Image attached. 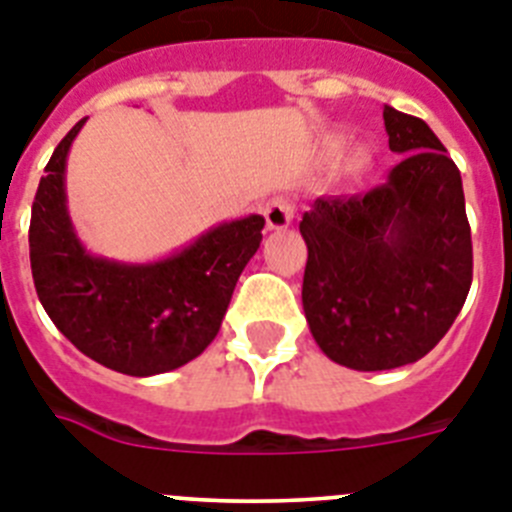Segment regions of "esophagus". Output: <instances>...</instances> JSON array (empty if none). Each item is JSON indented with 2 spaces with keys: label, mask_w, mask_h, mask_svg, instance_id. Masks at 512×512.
Segmentation results:
<instances>
[{
  "label": "esophagus",
  "mask_w": 512,
  "mask_h": 512,
  "mask_svg": "<svg viewBox=\"0 0 512 512\" xmlns=\"http://www.w3.org/2000/svg\"><path fill=\"white\" fill-rule=\"evenodd\" d=\"M262 213H265V224H268L270 231H283L291 226L296 208H293V203L288 201V198L275 195V198H270V201L265 203Z\"/></svg>",
  "instance_id": "obj_1"
}]
</instances>
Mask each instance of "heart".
<instances>
[{"instance_id":"heart-1","label":"heart","mask_w":512,"mask_h":512,"mask_svg":"<svg viewBox=\"0 0 512 512\" xmlns=\"http://www.w3.org/2000/svg\"><path fill=\"white\" fill-rule=\"evenodd\" d=\"M340 149H342V146H340V141H335V144L330 146V151H332V154H340ZM358 162H363V159L358 157Z\"/></svg>"}]
</instances>
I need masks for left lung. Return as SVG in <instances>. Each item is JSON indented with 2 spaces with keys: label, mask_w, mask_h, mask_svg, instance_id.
<instances>
[{
  "label": "left lung",
  "mask_w": 512,
  "mask_h": 512,
  "mask_svg": "<svg viewBox=\"0 0 512 512\" xmlns=\"http://www.w3.org/2000/svg\"><path fill=\"white\" fill-rule=\"evenodd\" d=\"M402 162L361 195L317 198L299 229L309 250L304 314L330 361L389 371L420 361L459 317L471 286L461 172L430 126L384 105Z\"/></svg>",
  "instance_id": "obj_1"
}]
</instances>
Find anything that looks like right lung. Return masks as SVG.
<instances>
[{
	"label": "right lung",
	"instance_id": "right-lung-1",
	"mask_svg": "<svg viewBox=\"0 0 512 512\" xmlns=\"http://www.w3.org/2000/svg\"><path fill=\"white\" fill-rule=\"evenodd\" d=\"M87 118L46 164L30 216V268L38 299L61 335L100 366L154 376L185 366L219 335L231 293L262 242L265 219L211 226L180 252L118 262L87 252L66 208V157Z\"/></svg>",
	"mask_w": 512,
	"mask_h": 512
}]
</instances>
